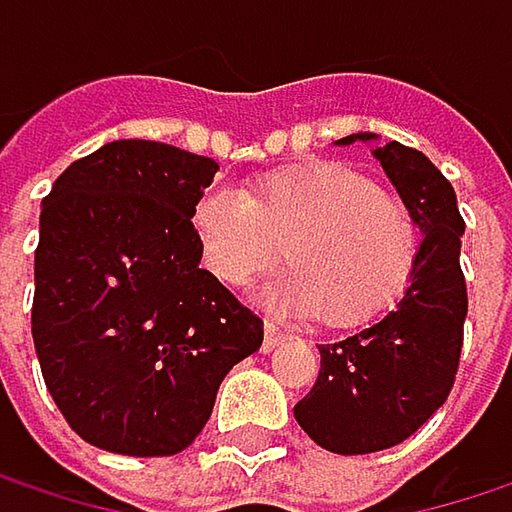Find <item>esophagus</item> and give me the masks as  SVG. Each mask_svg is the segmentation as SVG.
Segmentation results:
<instances>
[{
  "label": "esophagus",
  "instance_id": "obj_1",
  "mask_svg": "<svg viewBox=\"0 0 512 512\" xmlns=\"http://www.w3.org/2000/svg\"><path fill=\"white\" fill-rule=\"evenodd\" d=\"M287 338H290V335H287L281 326L266 323V326H263V353H272V350H275V347H281Z\"/></svg>",
  "mask_w": 512,
  "mask_h": 512
}]
</instances>
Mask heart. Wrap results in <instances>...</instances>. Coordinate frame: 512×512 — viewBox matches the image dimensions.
<instances>
[{
    "label": "heart",
    "mask_w": 512,
    "mask_h": 512,
    "mask_svg": "<svg viewBox=\"0 0 512 512\" xmlns=\"http://www.w3.org/2000/svg\"><path fill=\"white\" fill-rule=\"evenodd\" d=\"M201 263L225 284H246L287 243L293 269L260 290L278 311L350 326L385 311L412 281L424 228L415 207L353 168L320 162L240 189L207 186L192 204Z\"/></svg>",
    "instance_id": "obj_1"
}]
</instances>
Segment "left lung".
Segmentation results:
<instances>
[{
  "label": "left lung",
  "instance_id": "left-lung-1",
  "mask_svg": "<svg viewBox=\"0 0 512 512\" xmlns=\"http://www.w3.org/2000/svg\"><path fill=\"white\" fill-rule=\"evenodd\" d=\"M353 133L338 148L376 142ZM424 228L418 269L400 302L364 329L317 344L320 376L293 406L299 427L332 454H373L406 442L448 400L468 314L460 246L465 222L445 174L400 142L373 148Z\"/></svg>",
  "mask_w": 512,
  "mask_h": 512
}]
</instances>
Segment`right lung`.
<instances>
[{
	"mask_svg": "<svg viewBox=\"0 0 512 512\" xmlns=\"http://www.w3.org/2000/svg\"><path fill=\"white\" fill-rule=\"evenodd\" d=\"M219 165L118 139L76 159L41 201L32 338L55 406L88 445L171 457L204 430L263 323L207 269L192 204Z\"/></svg>",
	"mask_w": 512,
	"mask_h": 512,
	"instance_id": "1",
	"label": "right lung"
}]
</instances>
